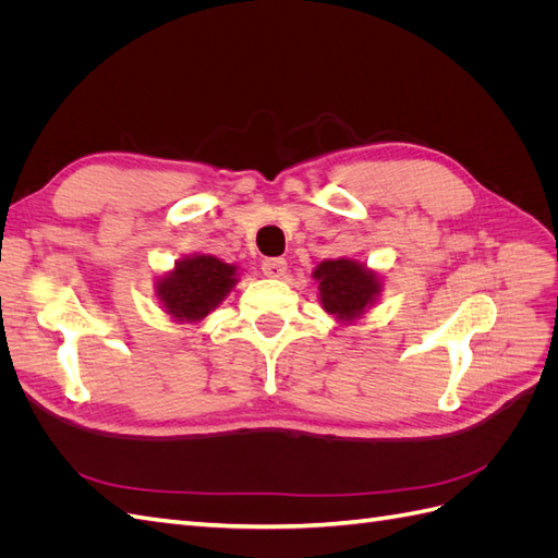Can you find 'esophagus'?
<instances>
[{"label": "esophagus", "mask_w": 558, "mask_h": 558, "mask_svg": "<svg viewBox=\"0 0 558 558\" xmlns=\"http://www.w3.org/2000/svg\"><path fill=\"white\" fill-rule=\"evenodd\" d=\"M260 269H263V272H265L267 277L279 279V277L286 275V260H283V258H265L263 265H260Z\"/></svg>", "instance_id": "obj_1"}]
</instances>
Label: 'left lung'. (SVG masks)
Returning <instances> with one entry per match:
<instances>
[{"mask_svg": "<svg viewBox=\"0 0 558 558\" xmlns=\"http://www.w3.org/2000/svg\"><path fill=\"white\" fill-rule=\"evenodd\" d=\"M320 305L337 318L361 316L379 295V281L359 263L340 258L326 260L316 267Z\"/></svg>", "mask_w": 558, "mask_h": 558, "instance_id": "1", "label": "left lung"}]
</instances>
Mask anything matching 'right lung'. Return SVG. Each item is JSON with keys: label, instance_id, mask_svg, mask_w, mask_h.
Masks as SVG:
<instances>
[{"label": "right lung", "instance_id": "obj_1", "mask_svg": "<svg viewBox=\"0 0 558 558\" xmlns=\"http://www.w3.org/2000/svg\"><path fill=\"white\" fill-rule=\"evenodd\" d=\"M238 267L214 256H195L181 260L172 275L158 283V298L167 312L179 320H199L230 293Z\"/></svg>", "mask_w": 558, "mask_h": 558}]
</instances>
